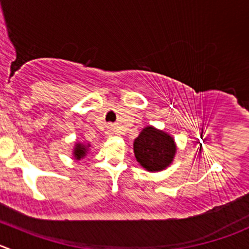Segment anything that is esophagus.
Instances as JSON below:
<instances>
[{
  "label": "esophagus",
  "mask_w": 249,
  "mask_h": 249,
  "mask_svg": "<svg viewBox=\"0 0 249 249\" xmlns=\"http://www.w3.org/2000/svg\"><path fill=\"white\" fill-rule=\"evenodd\" d=\"M113 131H114V130H113V129H109V132H110V134H113Z\"/></svg>",
  "instance_id": "esophagus-1"
}]
</instances>
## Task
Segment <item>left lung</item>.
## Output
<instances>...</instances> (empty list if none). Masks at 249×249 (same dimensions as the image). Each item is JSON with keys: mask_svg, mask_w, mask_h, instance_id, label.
Instances as JSON below:
<instances>
[{"mask_svg": "<svg viewBox=\"0 0 249 249\" xmlns=\"http://www.w3.org/2000/svg\"><path fill=\"white\" fill-rule=\"evenodd\" d=\"M134 152L142 168L148 171H160L173 163L176 144L173 137L163 130L146 126L135 139Z\"/></svg>", "mask_w": 249, "mask_h": 249, "instance_id": "obj_1", "label": "left lung"}]
</instances>
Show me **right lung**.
Returning a JSON list of instances; mask_svg holds the SVG:
<instances>
[{
    "mask_svg": "<svg viewBox=\"0 0 249 249\" xmlns=\"http://www.w3.org/2000/svg\"><path fill=\"white\" fill-rule=\"evenodd\" d=\"M89 147H90V144H84L81 143V142H78V143L75 144V147H74L73 151L74 158H75L76 160H80L81 158H84V157L86 156V153H88Z\"/></svg>",
    "mask_w": 249,
    "mask_h": 249,
    "instance_id": "obj_1",
    "label": "right lung"
}]
</instances>
